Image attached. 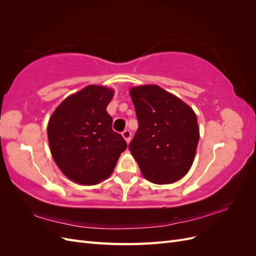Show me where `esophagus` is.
I'll use <instances>...</instances> for the list:
<instances>
[{
  "mask_svg": "<svg viewBox=\"0 0 256 256\" xmlns=\"http://www.w3.org/2000/svg\"><path fill=\"white\" fill-rule=\"evenodd\" d=\"M122 136L124 138H125V141H126L127 143L130 142V138H131V132H130V130H128V129L124 130L122 132Z\"/></svg>",
  "mask_w": 256,
  "mask_h": 256,
  "instance_id": "obj_1",
  "label": "esophagus"
}]
</instances>
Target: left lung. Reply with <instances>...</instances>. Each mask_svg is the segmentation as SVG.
Listing matches in <instances>:
<instances>
[{"label": "left lung", "mask_w": 256, "mask_h": 256, "mask_svg": "<svg viewBox=\"0 0 256 256\" xmlns=\"http://www.w3.org/2000/svg\"><path fill=\"white\" fill-rule=\"evenodd\" d=\"M138 128L129 150L143 176L164 184L190 170L200 138L196 115L182 100L158 85L130 90Z\"/></svg>", "instance_id": "1"}]
</instances>
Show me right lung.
I'll list each match as a JSON object with an SVG mask.
<instances>
[{
    "label": "right lung",
    "mask_w": 256,
    "mask_h": 256,
    "mask_svg": "<svg viewBox=\"0 0 256 256\" xmlns=\"http://www.w3.org/2000/svg\"><path fill=\"white\" fill-rule=\"evenodd\" d=\"M113 95L111 88L88 85L67 97L49 120L52 157L74 182L92 186L106 180L127 148L106 110Z\"/></svg>",
    "instance_id": "1"
}]
</instances>
